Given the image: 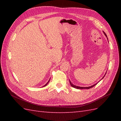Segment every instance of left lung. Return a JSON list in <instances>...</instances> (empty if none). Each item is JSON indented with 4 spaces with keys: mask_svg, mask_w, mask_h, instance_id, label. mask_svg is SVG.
Wrapping results in <instances>:
<instances>
[{
    "mask_svg": "<svg viewBox=\"0 0 121 121\" xmlns=\"http://www.w3.org/2000/svg\"><path fill=\"white\" fill-rule=\"evenodd\" d=\"M104 35H105V36H106V37H107V39H108V37H107V35H106V34L104 32ZM106 73H105V74H106ZM105 74L104 75V77L105 76ZM104 77L103 78H102V79H103L104 78ZM69 83H70V84H71V85L73 87H74V88H76V89H89V88H92V87H94L95 85H96V84H94L93 85H92V86H89V87H80V86H76V85H73V84L71 82V81H69Z\"/></svg>",
    "mask_w": 121,
    "mask_h": 121,
    "instance_id": "8db88e82",
    "label": "left lung"
}]
</instances>
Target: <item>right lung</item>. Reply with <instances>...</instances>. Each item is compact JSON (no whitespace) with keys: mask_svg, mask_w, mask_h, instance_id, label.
<instances>
[{"mask_svg":"<svg viewBox=\"0 0 121 121\" xmlns=\"http://www.w3.org/2000/svg\"><path fill=\"white\" fill-rule=\"evenodd\" d=\"M49 81H50V79H49V81H48V82H47V83H46V84H45V85H44V86H43V87H44V86H46V85H47V84H48V83H49Z\"/></svg>","mask_w":121,"mask_h":121,"instance_id":"right-lung-1","label":"right lung"}]
</instances>
